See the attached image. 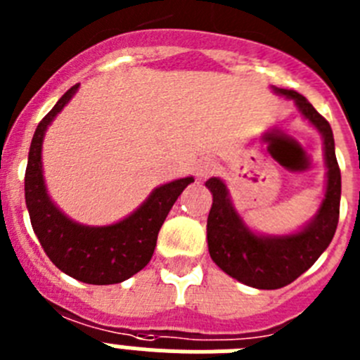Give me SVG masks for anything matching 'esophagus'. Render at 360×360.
<instances>
[{"instance_id":"obj_1","label":"esophagus","mask_w":360,"mask_h":360,"mask_svg":"<svg viewBox=\"0 0 360 360\" xmlns=\"http://www.w3.org/2000/svg\"><path fill=\"white\" fill-rule=\"evenodd\" d=\"M216 171H218V165L211 160L200 162V164L196 165V176H198V180H205V178L212 176Z\"/></svg>"}]
</instances>
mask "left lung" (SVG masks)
<instances>
[{"mask_svg": "<svg viewBox=\"0 0 360 360\" xmlns=\"http://www.w3.org/2000/svg\"><path fill=\"white\" fill-rule=\"evenodd\" d=\"M272 91L294 101L301 117L323 136L326 186L314 218L290 234H257L245 224L234 207L227 184L218 176L205 182L212 195L207 218V245L212 262L231 278L262 290L287 287L317 262L335 234L341 203V171L337 165L330 124L317 113L307 97L295 90L272 86Z\"/></svg>", "mask_w": 360, "mask_h": 360, "instance_id": "1", "label": "left lung"}]
</instances>
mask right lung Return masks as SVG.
<instances>
[{
  "mask_svg": "<svg viewBox=\"0 0 360 360\" xmlns=\"http://www.w3.org/2000/svg\"><path fill=\"white\" fill-rule=\"evenodd\" d=\"M77 90L79 84L72 86L57 101L32 136L25 173V200L32 229L57 269L88 285H113L126 281L148 265L165 216L195 178H178L155 187L131 214L115 224L84 225L68 218L50 198L41 155L46 129Z\"/></svg>",
  "mask_w": 360,
  "mask_h": 360,
  "instance_id": "add662e5",
  "label": "right lung"
}]
</instances>
